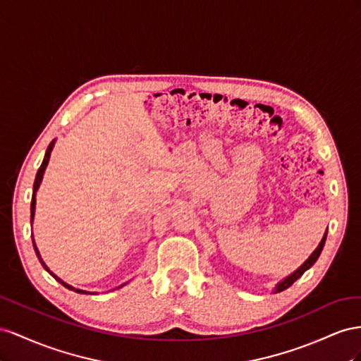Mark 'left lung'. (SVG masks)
I'll return each mask as SVG.
<instances>
[{
	"label": "left lung",
	"mask_w": 361,
	"mask_h": 361,
	"mask_svg": "<svg viewBox=\"0 0 361 361\" xmlns=\"http://www.w3.org/2000/svg\"><path fill=\"white\" fill-rule=\"evenodd\" d=\"M326 233H328V230L325 231V234H324V238H322V240L319 242V245H317V248L312 252V255L308 257V259L298 267V269L295 271V272H292L290 275H287L284 280H281L280 283H276L275 284V289H274V293H278V292H283V290H286L287 287H290L298 278H301V275L305 272V271H308L310 269V267L316 263V260L319 259V255H321V252H322V250H324V245H325V240H326Z\"/></svg>",
	"instance_id": "8db88e82"
}]
</instances>
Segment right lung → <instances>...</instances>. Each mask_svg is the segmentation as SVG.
Wrapping results in <instances>:
<instances>
[{
	"instance_id": "add662e5",
	"label": "right lung",
	"mask_w": 361,
	"mask_h": 361,
	"mask_svg": "<svg viewBox=\"0 0 361 361\" xmlns=\"http://www.w3.org/2000/svg\"><path fill=\"white\" fill-rule=\"evenodd\" d=\"M54 145H56V139L49 143L48 145V148H47V152H45V157H44V161H42V164H40V168H39V171H37V173H36V180H35V184H33V197H32V207H30V210H32V218H30V222L33 224V221H35V212H36V193H37V190H39V188H40V183H42V180H44V173H45V169H47V166H48V161H49V157H51V151H53V148H54ZM32 240H33V246H35V251H36V255H37V259H39V262H40V264L44 266V269L49 274V275H53L56 280L61 284V286H65L66 289H69V290H74L75 293H85V295H87V293H90V295H97V292H89V290H83V289H77V287H74V286H71V284H68V283H65L63 280H61V278H59L53 271H49V267L45 264V262H44V259L42 257H40V252H39V250H37V246H36V243H35V238H33V234H32ZM130 281H127V283H123V284H121V286H118V287H115V289L113 290H116V289H121V287H123L126 284H128Z\"/></svg>"
}]
</instances>
